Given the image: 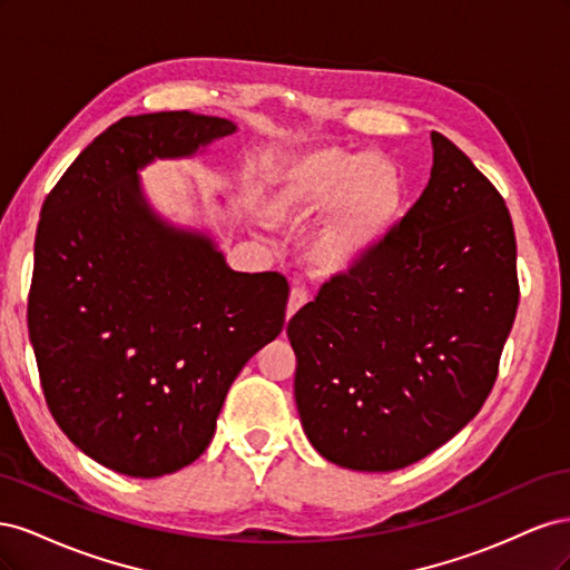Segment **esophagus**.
<instances>
[{
	"instance_id": "esophagus-1",
	"label": "esophagus",
	"mask_w": 570,
	"mask_h": 570,
	"mask_svg": "<svg viewBox=\"0 0 570 570\" xmlns=\"http://www.w3.org/2000/svg\"><path fill=\"white\" fill-rule=\"evenodd\" d=\"M306 302H308L306 289H302V287H292V292H289V299H287V318L295 316Z\"/></svg>"
}]
</instances>
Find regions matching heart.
Instances as JSON below:
<instances>
[{
	"mask_svg": "<svg viewBox=\"0 0 570 570\" xmlns=\"http://www.w3.org/2000/svg\"><path fill=\"white\" fill-rule=\"evenodd\" d=\"M404 204L402 168L381 154L314 147L275 159L262 180V212L275 228H304L306 264L321 278L347 275L381 249Z\"/></svg>",
	"mask_w": 570,
	"mask_h": 570,
	"instance_id": "b5f03b06",
	"label": "heart"
}]
</instances>
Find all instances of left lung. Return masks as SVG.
I'll use <instances>...</instances> for the list:
<instances>
[{
	"label": "left lung",
	"mask_w": 570,
	"mask_h": 570,
	"mask_svg": "<svg viewBox=\"0 0 570 570\" xmlns=\"http://www.w3.org/2000/svg\"><path fill=\"white\" fill-rule=\"evenodd\" d=\"M430 140V180L387 243L287 323L302 428L342 469L400 471L473 421L519 308L504 199Z\"/></svg>",
	"instance_id": "left-lung-1"
}]
</instances>
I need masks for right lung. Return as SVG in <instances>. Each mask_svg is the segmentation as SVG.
Returning a JSON list of instances; mask_svg holds the SVG:
<instances>
[{"label":"right lung","instance_id":"obj_1","mask_svg":"<svg viewBox=\"0 0 570 570\" xmlns=\"http://www.w3.org/2000/svg\"><path fill=\"white\" fill-rule=\"evenodd\" d=\"M237 132L193 111L126 116L42 204L28 331L51 416L80 452L130 478L204 454L247 361L281 335V273H239L206 228L166 218L142 170Z\"/></svg>","mask_w":570,"mask_h":570}]
</instances>
